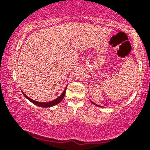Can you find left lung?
I'll return each instance as SVG.
<instances>
[{
  "instance_id": "1",
  "label": "left lung",
  "mask_w": 150,
  "mask_h": 150,
  "mask_svg": "<svg viewBox=\"0 0 150 150\" xmlns=\"http://www.w3.org/2000/svg\"><path fill=\"white\" fill-rule=\"evenodd\" d=\"M91 103H93V104H94V105H97V106H99V107H100V105H97V104H96V103H93V102H92V101H91Z\"/></svg>"
}]
</instances>
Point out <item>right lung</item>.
<instances>
[{"mask_svg": "<svg viewBox=\"0 0 150 150\" xmlns=\"http://www.w3.org/2000/svg\"><path fill=\"white\" fill-rule=\"evenodd\" d=\"M67 86H66V88H64V90L63 93L61 94V96H59L57 98L55 99V100H52V101H50V102H38V101H35V100H33V99H31L30 98H29L28 96H27L25 94L23 93V94L24 95V96L27 99H28V100H30V102H32L33 103H34L35 105H38L39 107H42V108H50V107H52V106H54V105H56L57 104L59 103L60 102L62 101V99L64 98V97L65 96V93H66V89H67Z\"/></svg>", "mask_w": 150, "mask_h": 150, "instance_id": "1", "label": "right lung"}]
</instances>
